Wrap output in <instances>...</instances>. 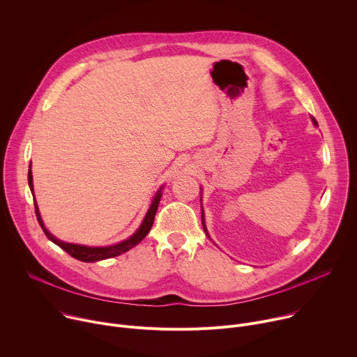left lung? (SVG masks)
Returning <instances> with one entry per match:
<instances>
[{
  "label": "left lung",
  "mask_w": 357,
  "mask_h": 357,
  "mask_svg": "<svg viewBox=\"0 0 357 357\" xmlns=\"http://www.w3.org/2000/svg\"><path fill=\"white\" fill-rule=\"evenodd\" d=\"M312 121H314L315 126H318V123H317V120L314 117H312ZM202 225H203V229H205V219H203V211H202ZM205 231H206V229H205Z\"/></svg>",
  "instance_id": "8db88e82"
}]
</instances>
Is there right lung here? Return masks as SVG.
<instances>
[{"label":"right lung","instance_id":"obj_1","mask_svg":"<svg viewBox=\"0 0 357 357\" xmlns=\"http://www.w3.org/2000/svg\"><path fill=\"white\" fill-rule=\"evenodd\" d=\"M28 183H29V188H31V192L33 193V185H32V172L29 169L28 172ZM162 189H160L154 197V200H152L151 206L148 209V213L145 215L144 218V222L141 223L139 229L127 240L119 243V244H114V245H109V247H87V245H80V244H72V243H65V241H61L58 240L56 237H54L52 234H50L47 231V229L43 226V222L40 219V215H39V211H38V205L35 202V197H33V203H35V215H36V219L43 230V233L46 234V237L54 241L55 244H58L62 250H65L69 256H72L73 259L76 260H80V261H84V263H93V261H98V260H106V259H112V257H117L120 256V254L128 251L130 248H132L134 245H137L146 234L148 231L151 230L152 225H154V219H155V213L158 211V205H160V200H161V193Z\"/></svg>","mask_w":357,"mask_h":357}]
</instances>
